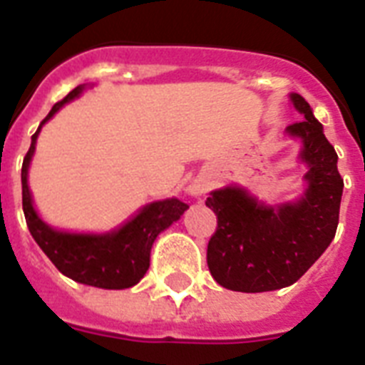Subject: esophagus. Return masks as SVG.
Masks as SVG:
<instances>
[{
  "instance_id": "esophagus-1",
  "label": "esophagus",
  "mask_w": 365,
  "mask_h": 365,
  "mask_svg": "<svg viewBox=\"0 0 365 365\" xmlns=\"http://www.w3.org/2000/svg\"><path fill=\"white\" fill-rule=\"evenodd\" d=\"M210 185H212L210 178H197L195 182L189 183L187 193L191 195V197H202V195L210 189Z\"/></svg>"
}]
</instances>
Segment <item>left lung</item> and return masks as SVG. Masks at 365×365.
I'll use <instances>...</instances> for the list:
<instances>
[{
  "instance_id": "8db88e82",
  "label": "left lung",
  "mask_w": 365,
  "mask_h": 365,
  "mask_svg": "<svg viewBox=\"0 0 365 365\" xmlns=\"http://www.w3.org/2000/svg\"><path fill=\"white\" fill-rule=\"evenodd\" d=\"M289 102L303 121L289 125L286 136L301 143L297 160L307 166L305 191L294 200L267 205L237 183L214 189L206 206L217 216L206 261L220 286L259 294L297 282L326 252L339 223L343 178L337 153L324 126L301 94Z\"/></svg>"
}]
</instances>
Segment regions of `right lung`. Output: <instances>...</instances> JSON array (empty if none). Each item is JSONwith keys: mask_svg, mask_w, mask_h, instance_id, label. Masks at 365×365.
<instances>
[{"mask_svg": "<svg viewBox=\"0 0 365 365\" xmlns=\"http://www.w3.org/2000/svg\"><path fill=\"white\" fill-rule=\"evenodd\" d=\"M85 91L87 85H79L64 100L56 102L31 136V145L22 163V208L26 223L37 246L64 277L102 289L132 288L148 272L153 242L165 229L183 216V212L189 208L185 202L176 197L153 200L111 231L71 233L48 225L39 216L28 185V174L41 126L51 121L66 104L79 98Z\"/></svg>", "mask_w": 365, "mask_h": 365, "instance_id": "obj_1", "label": "right lung"}]
</instances>
